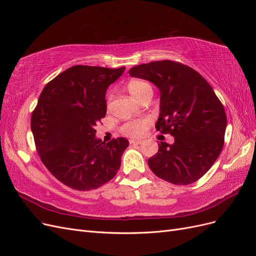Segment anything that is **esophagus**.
<instances>
[{"label": "esophagus", "instance_id": "obj_1", "mask_svg": "<svg viewBox=\"0 0 256 256\" xmlns=\"http://www.w3.org/2000/svg\"><path fill=\"white\" fill-rule=\"evenodd\" d=\"M129 142H130V144H136V145H140L143 143L142 140H130Z\"/></svg>", "mask_w": 256, "mask_h": 256}]
</instances>
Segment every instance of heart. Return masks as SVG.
Instances as JSON below:
<instances>
[{
    "label": "heart",
    "mask_w": 256,
    "mask_h": 256,
    "mask_svg": "<svg viewBox=\"0 0 256 256\" xmlns=\"http://www.w3.org/2000/svg\"><path fill=\"white\" fill-rule=\"evenodd\" d=\"M127 90L129 94L132 96L138 102H141L147 97H152L154 90L152 86L146 81L143 80H131L128 85ZM150 125V120L148 118H142V120H136L134 122H126L125 125L122 127V132L126 134L127 136L131 138H138L144 134L145 130L147 129Z\"/></svg>",
    "instance_id": "1"
}]
</instances>
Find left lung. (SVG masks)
<instances>
[{
	"label": "left lung",
	"mask_w": 256,
	"mask_h": 256,
	"mask_svg": "<svg viewBox=\"0 0 256 256\" xmlns=\"http://www.w3.org/2000/svg\"><path fill=\"white\" fill-rule=\"evenodd\" d=\"M129 74L154 83L160 92L157 130L174 143L160 142L148 159L154 175L174 184H190L212 166L223 148L224 108L209 83L194 69L172 60L132 67Z\"/></svg>",
	"instance_id": "obj_1"
}]
</instances>
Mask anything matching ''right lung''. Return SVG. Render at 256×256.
<instances>
[{
    "mask_svg": "<svg viewBox=\"0 0 256 256\" xmlns=\"http://www.w3.org/2000/svg\"><path fill=\"white\" fill-rule=\"evenodd\" d=\"M125 67L76 65L50 81L30 118L36 150L42 164L67 187L86 191L110 182L128 147L125 138L104 143L96 138L106 114V92Z\"/></svg>",
    "mask_w": 256,
    "mask_h": 256,
    "instance_id": "add662e5",
    "label": "right lung"
}]
</instances>
